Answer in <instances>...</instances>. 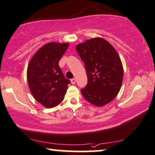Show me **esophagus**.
Returning a JSON list of instances; mask_svg holds the SVG:
<instances>
[{"label": "esophagus", "mask_w": 155, "mask_h": 155, "mask_svg": "<svg viewBox=\"0 0 155 155\" xmlns=\"http://www.w3.org/2000/svg\"><path fill=\"white\" fill-rule=\"evenodd\" d=\"M76 83V80L74 79V78H72V79H71V83L72 84H75Z\"/></svg>", "instance_id": "obj_1"}]
</instances>
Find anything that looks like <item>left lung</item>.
Returning <instances> with one entry per match:
<instances>
[{
  "label": "left lung",
  "instance_id": "obj_1",
  "mask_svg": "<svg viewBox=\"0 0 155 155\" xmlns=\"http://www.w3.org/2000/svg\"><path fill=\"white\" fill-rule=\"evenodd\" d=\"M85 64L87 84L81 89L85 100L103 106L119 92L124 77L122 63L115 49L102 38H93L76 46Z\"/></svg>",
  "mask_w": 155,
  "mask_h": 155
}]
</instances>
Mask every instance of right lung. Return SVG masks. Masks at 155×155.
<instances>
[{"label": "right lung", "instance_id": "obj_1", "mask_svg": "<svg viewBox=\"0 0 155 155\" xmlns=\"http://www.w3.org/2000/svg\"><path fill=\"white\" fill-rule=\"evenodd\" d=\"M68 46V43L47 44L34 54L28 65L27 80L31 94L46 108L60 104L70 83L59 67V61Z\"/></svg>", "mask_w": 155, "mask_h": 155}]
</instances>
